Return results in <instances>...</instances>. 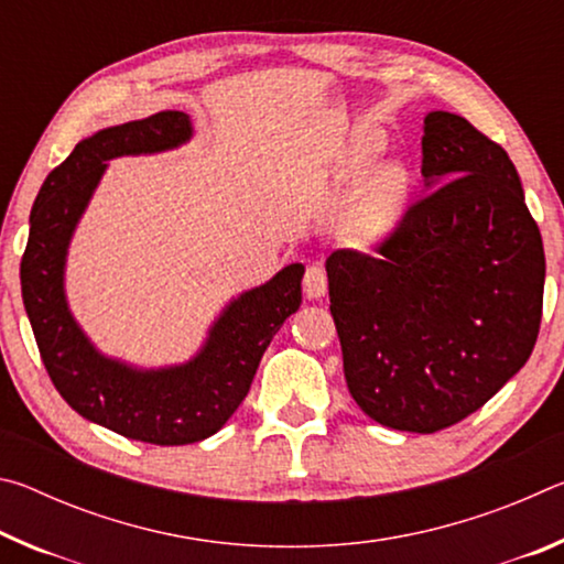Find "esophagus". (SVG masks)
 <instances>
[{
    "label": "esophagus",
    "mask_w": 564,
    "mask_h": 564,
    "mask_svg": "<svg viewBox=\"0 0 564 564\" xmlns=\"http://www.w3.org/2000/svg\"><path fill=\"white\" fill-rule=\"evenodd\" d=\"M303 291L311 301L323 299V295H326L328 279H326V271H323V265H308V271H305V275H303Z\"/></svg>",
    "instance_id": "obj_1"
}]
</instances>
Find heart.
Here are the masks:
<instances>
[{
	"label": "heart",
	"mask_w": 564,
	"mask_h": 564,
	"mask_svg": "<svg viewBox=\"0 0 564 564\" xmlns=\"http://www.w3.org/2000/svg\"><path fill=\"white\" fill-rule=\"evenodd\" d=\"M383 149L378 131L360 133L348 156V174L358 176L360 169ZM410 191V171L395 159L380 161L362 174L356 196L340 221V236L348 243L373 248L395 231L405 212Z\"/></svg>",
	"instance_id": "b5f03b06"
}]
</instances>
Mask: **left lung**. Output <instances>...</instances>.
<instances>
[{"label": "left lung", "mask_w": 564, "mask_h": 564, "mask_svg": "<svg viewBox=\"0 0 564 564\" xmlns=\"http://www.w3.org/2000/svg\"><path fill=\"white\" fill-rule=\"evenodd\" d=\"M423 178L378 259L326 261L343 373L362 413L437 433L480 410L540 333L545 248L500 144L451 111L423 127Z\"/></svg>", "instance_id": "left-lung-1"}]
</instances>
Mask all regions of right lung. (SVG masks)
Here are the masks:
<instances>
[{
  "instance_id": "obj_1",
  "label": "right lung",
  "mask_w": 564,
  "mask_h": 564,
  "mask_svg": "<svg viewBox=\"0 0 564 564\" xmlns=\"http://www.w3.org/2000/svg\"><path fill=\"white\" fill-rule=\"evenodd\" d=\"M191 133L188 113L159 111L79 141L36 194L19 265L26 316L59 395L91 423L154 445H188L221 431L248 395L269 343L299 311L305 271L291 263L234 299L214 321L202 350L181 366L144 370L97 350L74 321L64 293L74 228L107 161L176 149Z\"/></svg>"
}]
</instances>
